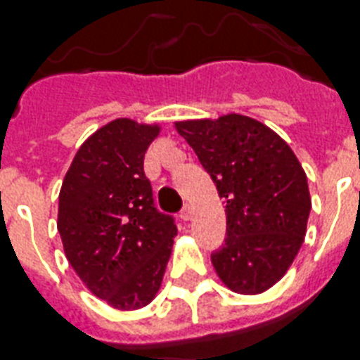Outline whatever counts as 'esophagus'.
<instances>
[{"label":"esophagus","mask_w":360,"mask_h":360,"mask_svg":"<svg viewBox=\"0 0 360 360\" xmlns=\"http://www.w3.org/2000/svg\"><path fill=\"white\" fill-rule=\"evenodd\" d=\"M190 217H192V207L186 203L185 207H183V210H181V219H183V221H188Z\"/></svg>","instance_id":"obj_1"}]
</instances>
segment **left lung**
<instances>
[{"label": "left lung", "instance_id": "obj_1", "mask_svg": "<svg viewBox=\"0 0 360 360\" xmlns=\"http://www.w3.org/2000/svg\"><path fill=\"white\" fill-rule=\"evenodd\" d=\"M225 199L226 238L212 265L226 288L259 295L288 273L311 210L306 172L265 124L229 113L175 122Z\"/></svg>", "mask_w": 360, "mask_h": 360}]
</instances>
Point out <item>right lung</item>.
Returning a JSON list of instances; mask_svg holds the SVG:
<instances>
[{
	"label": "right lung",
	"mask_w": 360,
	"mask_h": 360,
	"mask_svg": "<svg viewBox=\"0 0 360 360\" xmlns=\"http://www.w3.org/2000/svg\"><path fill=\"white\" fill-rule=\"evenodd\" d=\"M159 131L157 124L111 120L78 148L60 190L69 264L115 309H141L155 298L177 234L144 175V153Z\"/></svg>",
	"instance_id": "right-lung-1"
}]
</instances>
